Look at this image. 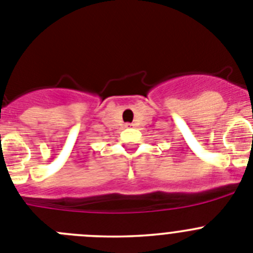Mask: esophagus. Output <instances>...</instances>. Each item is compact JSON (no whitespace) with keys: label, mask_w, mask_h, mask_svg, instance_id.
Returning a JSON list of instances; mask_svg holds the SVG:
<instances>
[{"label":"esophagus","mask_w":253,"mask_h":253,"mask_svg":"<svg viewBox=\"0 0 253 253\" xmlns=\"http://www.w3.org/2000/svg\"><path fill=\"white\" fill-rule=\"evenodd\" d=\"M125 128H134V124H131V123H126V124H125Z\"/></svg>","instance_id":"34e87169"}]
</instances>
